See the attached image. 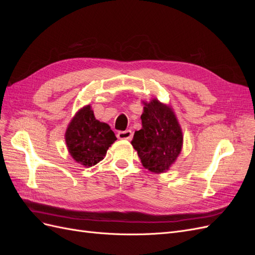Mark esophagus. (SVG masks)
<instances>
[{
  "instance_id": "obj_1",
  "label": "esophagus",
  "mask_w": 255,
  "mask_h": 255,
  "mask_svg": "<svg viewBox=\"0 0 255 255\" xmlns=\"http://www.w3.org/2000/svg\"><path fill=\"white\" fill-rule=\"evenodd\" d=\"M117 137L119 139H127L129 140L130 138L133 137V132L130 129H127V130H123V132H119L117 134Z\"/></svg>"
}]
</instances>
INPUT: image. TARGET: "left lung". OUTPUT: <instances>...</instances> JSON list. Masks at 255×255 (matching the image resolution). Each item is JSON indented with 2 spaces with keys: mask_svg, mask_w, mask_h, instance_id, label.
I'll use <instances>...</instances> for the list:
<instances>
[{
  "mask_svg": "<svg viewBox=\"0 0 255 255\" xmlns=\"http://www.w3.org/2000/svg\"><path fill=\"white\" fill-rule=\"evenodd\" d=\"M141 129L132 140L142 166L153 173L167 172L175 163L183 148V132L173 109L152 99L142 101Z\"/></svg>",
  "mask_w": 255,
  "mask_h": 255,
  "instance_id": "obj_1",
  "label": "left lung"
}]
</instances>
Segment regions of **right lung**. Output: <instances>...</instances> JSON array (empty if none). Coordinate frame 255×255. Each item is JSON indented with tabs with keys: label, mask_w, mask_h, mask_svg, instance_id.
Masks as SVG:
<instances>
[{
	"label": "right lung",
	"mask_w": 255,
	"mask_h": 255,
	"mask_svg": "<svg viewBox=\"0 0 255 255\" xmlns=\"http://www.w3.org/2000/svg\"><path fill=\"white\" fill-rule=\"evenodd\" d=\"M67 149L80 165L89 168L101 161L117 140L111 127L96 119L90 104L75 113L65 133Z\"/></svg>",
	"instance_id": "1"
}]
</instances>
